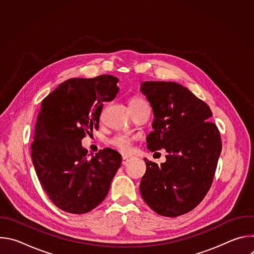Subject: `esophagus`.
I'll return each instance as SVG.
<instances>
[{
	"mask_svg": "<svg viewBox=\"0 0 254 254\" xmlns=\"http://www.w3.org/2000/svg\"><path fill=\"white\" fill-rule=\"evenodd\" d=\"M131 161V158L130 157H127V156H124L123 157V161H122V164L124 165V166H127L129 162Z\"/></svg>",
	"mask_w": 254,
	"mask_h": 254,
	"instance_id": "1",
	"label": "esophagus"
}]
</instances>
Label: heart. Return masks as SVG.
<instances>
[{"mask_svg": "<svg viewBox=\"0 0 254 254\" xmlns=\"http://www.w3.org/2000/svg\"><path fill=\"white\" fill-rule=\"evenodd\" d=\"M146 104H148V103L140 97H133L128 102L129 108L131 111H134V110H136V108H138L142 105H146ZM133 139H134L133 136H130L128 134L119 133L111 138L110 143L118 151H120L124 154H127L131 151Z\"/></svg>", "mask_w": 254, "mask_h": 254, "instance_id": "1", "label": "heart"}]
</instances>
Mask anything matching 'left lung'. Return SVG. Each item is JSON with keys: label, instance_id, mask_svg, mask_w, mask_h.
<instances>
[{"label": "left lung", "instance_id": "1", "mask_svg": "<svg viewBox=\"0 0 254 254\" xmlns=\"http://www.w3.org/2000/svg\"><path fill=\"white\" fill-rule=\"evenodd\" d=\"M140 91L154 113V130L147 136L151 152L165 149L166 162L147 159L140 195L150 208L166 217L193 210L209 191L222 143L212 112L187 87L176 82L144 81Z\"/></svg>", "mask_w": 254, "mask_h": 254}]
</instances>
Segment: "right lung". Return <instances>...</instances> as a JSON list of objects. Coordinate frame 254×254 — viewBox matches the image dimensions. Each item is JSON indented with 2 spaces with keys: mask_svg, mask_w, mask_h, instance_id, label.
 <instances>
[{
  "mask_svg": "<svg viewBox=\"0 0 254 254\" xmlns=\"http://www.w3.org/2000/svg\"><path fill=\"white\" fill-rule=\"evenodd\" d=\"M119 78L99 75L71 78L57 86L42 103L31 143L32 162L44 191L59 209L84 214L106 197L122 163L117 151L100 150L90 160L81 144L98 129L103 102L112 101Z\"/></svg>",
  "mask_w": 254,
  "mask_h": 254,
  "instance_id": "add662e5",
  "label": "right lung"
}]
</instances>
